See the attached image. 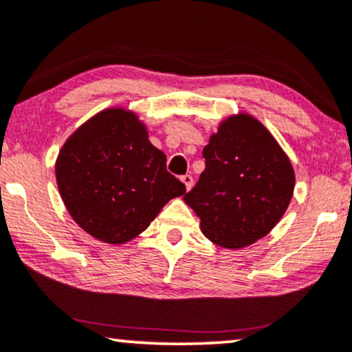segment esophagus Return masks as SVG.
<instances>
[{
    "label": "esophagus",
    "mask_w": 352,
    "mask_h": 352,
    "mask_svg": "<svg viewBox=\"0 0 352 352\" xmlns=\"http://www.w3.org/2000/svg\"><path fill=\"white\" fill-rule=\"evenodd\" d=\"M180 180L185 184V188H187V190L192 188V185H193V177H192V175H188V173H185V175L180 177Z\"/></svg>",
    "instance_id": "34e87169"
}]
</instances>
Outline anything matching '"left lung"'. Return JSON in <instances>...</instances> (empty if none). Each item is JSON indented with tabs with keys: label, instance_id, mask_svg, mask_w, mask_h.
Listing matches in <instances>:
<instances>
[{
	"label": "left lung",
	"instance_id": "8db88e82",
	"mask_svg": "<svg viewBox=\"0 0 352 352\" xmlns=\"http://www.w3.org/2000/svg\"><path fill=\"white\" fill-rule=\"evenodd\" d=\"M205 170L184 200L214 244L239 249L264 238L292 200L289 157L259 121L231 116L203 149Z\"/></svg>",
	"mask_w": 352,
	"mask_h": 352
}]
</instances>
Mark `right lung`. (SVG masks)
I'll return each instance as SVG.
<instances>
[{
  "mask_svg": "<svg viewBox=\"0 0 352 352\" xmlns=\"http://www.w3.org/2000/svg\"><path fill=\"white\" fill-rule=\"evenodd\" d=\"M147 138L134 113L114 108L96 114L63 144L55 164L58 192L93 238L128 243L187 190Z\"/></svg>",
  "mask_w": 352,
  "mask_h": 352,
  "instance_id": "1",
  "label": "right lung"
}]
</instances>
